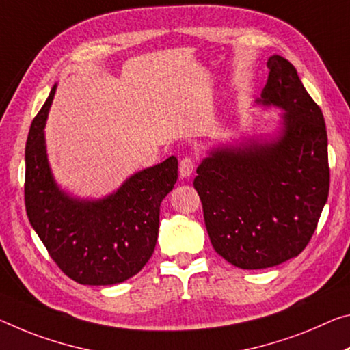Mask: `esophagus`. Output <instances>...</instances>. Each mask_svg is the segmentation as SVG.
Returning a JSON list of instances; mask_svg holds the SVG:
<instances>
[{
  "mask_svg": "<svg viewBox=\"0 0 350 350\" xmlns=\"http://www.w3.org/2000/svg\"><path fill=\"white\" fill-rule=\"evenodd\" d=\"M193 170H195V160L191 157H184L179 163V173L180 177H190Z\"/></svg>",
  "mask_w": 350,
  "mask_h": 350,
  "instance_id": "esophagus-1",
  "label": "esophagus"
}]
</instances>
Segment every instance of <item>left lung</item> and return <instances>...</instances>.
Returning a JSON list of instances; mask_svg holds the SVG:
<instances>
[{"instance_id":"8db88e82","label":"left lung","mask_w":350,"mask_h":350,"mask_svg":"<svg viewBox=\"0 0 350 350\" xmlns=\"http://www.w3.org/2000/svg\"><path fill=\"white\" fill-rule=\"evenodd\" d=\"M258 103L284 109L271 143L218 148L198 166L195 185L215 251L241 269L297 257L329 196L327 131L319 105L282 55L268 59Z\"/></svg>"}]
</instances>
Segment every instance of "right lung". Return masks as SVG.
Listing matches in <instances>:
<instances>
[{
  "instance_id": "obj_1",
  "label": "right lung",
  "mask_w": 350,
  "mask_h": 350,
  "mask_svg": "<svg viewBox=\"0 0 350 350\" xmlns=\"http://www.w3.org/2000/svg\"><path fill=\"white\" fill-rule=\"evenodd\" d=\"M55 85L26 142L25 205L31 226L64 273L81 285H115L140 273L154 252L160 204L177 180V159L138 171L98 201L66 195L49 170L45 127Z\"/></svg>"
}]
</instances>
